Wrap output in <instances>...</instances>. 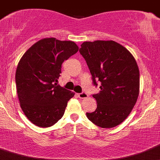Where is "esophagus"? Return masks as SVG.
Segmentation results:
<instances>
[{"instance_id": "34e87169", "label": "esophagus", "mask_w": 160, "mask_h": 160, "mask_svg": "<svg viewBox=\"0 0 160 160\" xmlns=\"http://www.w3.org/2000/svg\"><path fill=\"white\" fill-rule=\"evenodd\" d=\"M77 95H78V97L80 98H87L88 97V94L85 92L80 93V94H78Z\"/></svg>"}]
</instances>
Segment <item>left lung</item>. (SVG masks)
<instances>
[{
    "label": "left lung",
    "mask_w": 160,
    "mask_h": 160,
    "mask_svg": "<svg viewBox=\"0 0 160 160\" xmlns=\"http://www.w3.org/2000/svg\"><path fill=\"white\" fill-rule=\"evenodd\" d=\"M80 53L92 76L93 84L100 82V92L92 94L97 108L87 112L96 126L115 128L129 116L139 94L138 66L131 52L113 41H86Z\"/></svg>",
    "instance_id": "8db88e82"
}]
</instances>
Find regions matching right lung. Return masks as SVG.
<instances>
[{"mask_svg": "<svg viewBox=\"0 0 160 160\" xmlns=\"http://www.w3.org/2000/svg\"><path fill=\"white\" fill-rule=\"evenodd\" d=\"M72 41L44 38L31 46L18 62L15 72L20 106L29 121L49 128L62 117L74 93L56 83L65 60L77 53Z\"/></svg>", "mask_w": 160, "mask_h": 160, "instance_id": "1", "label": "right lung"}]
</instances>
